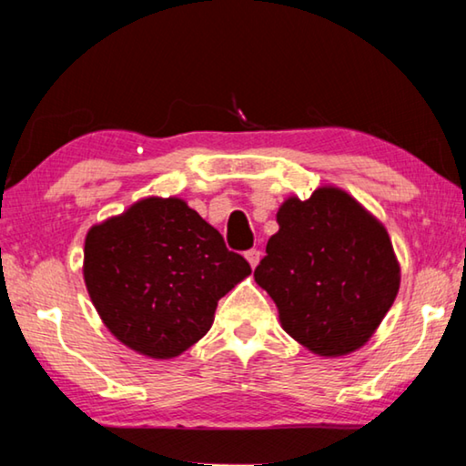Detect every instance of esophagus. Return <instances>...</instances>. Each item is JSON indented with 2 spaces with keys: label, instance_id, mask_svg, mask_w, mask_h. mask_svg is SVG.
<instances>
[{
  "label": "esophagus",
  "instance_id": "1",
  "mask_svg": "<svg viewBox=\"0 0 466 466\" xmlns=\"http://www.w3.org/2000/svg\"><path fill=\"white\" fill-rule=\"evenodd\" d=\"M245 257H247V261L251 263V268H257V263H259V259H261V251L259 248H248Z\"/></svg>",
  "mask_w": 466,
  "mask_h": 466
}]
</instances>
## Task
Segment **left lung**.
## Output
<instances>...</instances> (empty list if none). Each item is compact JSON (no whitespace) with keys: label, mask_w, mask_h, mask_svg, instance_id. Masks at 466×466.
<instances>
[{"label":"left lung","mask_w":466,"mask_h":466,"mask_svg":"<svg viewBox=\"0 0 466 466\" xmlns=\"http://www.w3.org/2000/svg\"><path fill=\"white\" fill-rule=\"evenodd\" d=\"M255 280L280 311L284 330L320 356L362 347L395 301L400 266L385 228L350 194L318 188L276 215Z\"/></svg>","instance_id":"1"}]
</instances>
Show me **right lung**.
Returning a JSON list of instances; mask_svg holds the SVG:
<instances>
[{"mask_svg": "<svg viewBox=\"0 0 466 466\" xmlns=\"http://www.w3.org/2000/svg\"><path fill=\"white\" fill-rule=\"evenodd\" d=\"M251 274L221 234L179 198H144L86 238L83 276L108 330L150 358L207 335L218 301Z\"/></svg>", "mask_w": 466, "mask_h": 466, "instance_id": "add662e5", "label": "right lung"}]
</instances>
